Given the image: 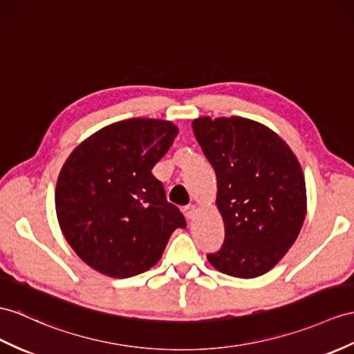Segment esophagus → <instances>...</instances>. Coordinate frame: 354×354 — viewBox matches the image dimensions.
Returning <instances> with one entry per match:
<instances>
[{
  "label": "esophagus",
  "mask_w": 354,
  "mask_h": 354,
  "mask_svg": "<svg viewBox=\"0 0 354 354\" xmlns=\"http://www.w3.org/2000/svg\"><path fill=\"white\" fill-rule=\"evenodd\" d=\"M183 213H185V216L187 219H192L195 214H196V207L194 204L192 205H185L183 207Z\"/></svg>",
  "instance_id": "esophagus-1"
}]
</instances>
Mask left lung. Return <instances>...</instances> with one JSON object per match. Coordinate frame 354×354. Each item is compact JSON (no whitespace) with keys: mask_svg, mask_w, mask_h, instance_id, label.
Wrapping results in <instances>:
<instances>
[{"mask_svg":"<svg viewBox=\"0 0 354 354\" xmlns=\"http://www.w3.org/2000/svg\"><path fill=\"white\" fill-rule=\"evenodd\" d=\"M196 141L216 172V207L225 227L214 269L251 279L277 266L296 242L306 216L304 171L288 144L243 117H200Z\"/></svg>","mask_w":354,"mask_h":354,"instance_id":"left-lung-1","label":"left lung"}]
</instances>
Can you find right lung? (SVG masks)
<instances>
[{
  "instance_id": "obj_1",
  "label": "right lung",
  "mask_w": 354,
  "mask_h": 354,
  "mask_svg": "<svg viewBox=\"0 0 354 354\" xmlns=\"http://www.w3.org/2000/svg\"><path fill=\"white\" fill-rule=\"evenodd\" d=\"M178 133L168 120L129 118L90 135L59 171L55 212L67 243L111 278L147 272L185 216L151 174Z\"/></svg>"
}]
</instances>
